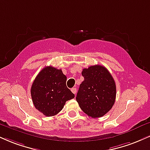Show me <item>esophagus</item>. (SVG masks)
<instances>
[{
  "mask_svg": "<svg viewBox=\"0 0 150 150\" xmlns=\"http://www.w3.org/2000/svg\"><path fill=\"white\" fill-rule=\"evenodd\" d=\"M71 91L74 93V94L75 95V94H76V93H77V89H76V88H72Z\"/></svg>",
  "mask_w": 150,
  "mask_h": 150,
  "instance_id": "34e87169",
  "label": "esophagus"
}]
</instances>
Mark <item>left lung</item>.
I'll use <instances>...</instances> for the list:
<instances>
[{
	"label": "left lung",
	"mask_w": 150,
	"mask_h": 150,
	"mask_svg": "<svg viewBox=\"0 0 150 150\" xmlns=\"http://www.w3.org/2000/svg\"><path fill=\"white\" fill-rule=\"evenodd\" d=\"M84 81L80 84L76 100L82 110L92 118L101 117L112 108L116 98V85L106 68L100 65L84 68Z\"/></svg>",
	"instance_id": "left-lung-1"
}]
</instances>
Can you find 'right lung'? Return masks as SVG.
Masks as SVG:
<instances>
[{
	"label": "right lung",
	"mask_w": 150,
	"mask_h": 150,
	"mask_svg": "<svg viewBox=\"0 0 150 150\" xmlns=\"http://www.w3.org/2000/svg\"><path fill=\"white\" fill-rule=\"evenodd\" d=\"M67 77L61 69L46 66L33 81L30 89L32 100L38 110L47 117L57 115L67 100L75 98L66 86Z\"/></svg>",
	"instance_id": "add662e5"
}]
</instances>
